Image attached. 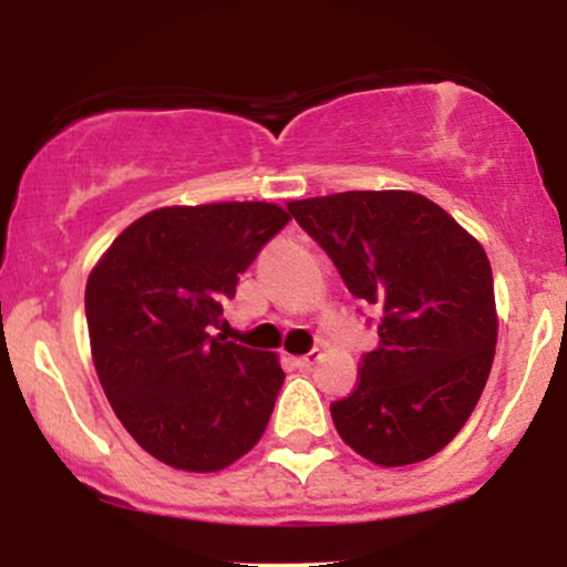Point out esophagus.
<instances>
[{
	"label": "esophagus",
	"instance_id": "obj_1",
	"mask_svg": "<svg viewBox=\"0 0 567 567\" xmlns=\"http://www.w3.org/2000/svg\"><path fill=\"white\" fill-rule=\"evenodd\" d=\"M320 360V349H311L309 354H301V357H290V362L296 365L298 370H309L315 362Z\"/></svg>",
	"mask_w": 567,
	"mask_h": 567
}]
</instances>
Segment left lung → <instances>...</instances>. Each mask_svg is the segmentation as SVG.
<instances>
[{
  "instance_id": "1",
  "label": "left lung",
  "mask_w": 567,
  "mask_h": 567,
  "mask_svg": "<svg viewBox=\"0 0 567 567\" xmlns=\"http://www.w3.org/2000/svg\"><path fill=\"white\" fill-rule=\"evenodd\" d=\"M288 210L379 315L360 383L330 405L338 434L379 466L432 458L470 421L496 354L483 245L413 192H343Z\"/></svg>"
}]
</instances>
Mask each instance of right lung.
<instances>
[{
	"label": "right lung",
	"mask_w": 567,
	"mask_h": 567,
	"mask_svg": "<svg viewBox=\"0 0 567 567\" xmlns=\"http://www.w3.org/2000/svg\"><path fill=\"white\" fill-rule=\"evenodd\" d=\"M288 220L271 202L159 207L130 224L90 275L97 379L130 437L162 464L218 472L261 440L285 381L277 354L210 330Z\"/></svg>",
	"instance_id": "right-lung-1"
}]
</instances>
